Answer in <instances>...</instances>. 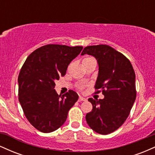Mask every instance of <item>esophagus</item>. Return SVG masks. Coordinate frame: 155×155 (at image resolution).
<instances>
[{
    "label": "esophagus",
    "mask_w": 155,
    "mask_h": 155,
    "mask_svg": "<svg viewBox=\"0 0 155 155\" xmlns=\"http://www.w3.org/2000/svg\"><path fill=\"white\" fill-rule=\"evenodd\" d=\"M87 98L84 97H82V96H80L79 98V102H81V101H86Z\"/></svg>",
    "instance_id": "34e87169"
}]
</instances>
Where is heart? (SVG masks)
Masks as SVG:
<instances>
[{"label": "heart", "mask_w": 155, "mask_h": 155, "mask_svg": "<svg viewBox=\"0 0 155 155\" xmlns=\"http://www.w3.org/2000/svg\"><path fill=\"white\" fill-rule=\"evenodd\" d=\"M81 87H82V86H81Z\"/></svg>", "instance_id": "heart-1"}]
</instances>
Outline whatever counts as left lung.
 I'll list each match as a JSON object with an SVG mask.
<instances>
[{
  "label": "left lung",
  "instance_id": "8db88e82",
  "mask_svg": "<svg viewBox=\"0 0 155 155\" xmlns=\"http://www.w3.org/2000/svg\"><path fill=\"white\" fill-rule=\"evenodd\" d=\"M97 60L99 71L95 92L102 91L104 95V99H88L92 110L86 114V121L96 133L109 134L129 116L136 97V74L130 60L110 46H88L81 52Z\"/></svg>",
  "mask_w": 155,
  "mask_h": 155
}]
</instances>
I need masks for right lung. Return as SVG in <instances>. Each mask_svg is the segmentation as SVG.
<instances>
[{
    "mask_svg": "<svg viewBox=\"0 0 155 155\" xmlns=\"http://www.w3.org/2000/svg\"><path fill=\"white\" fill-rule=\"evenodd\" d=\"M82 49L47 44L33 51L23 64L18 76L19 101L26 118L41 132L51 133L61 127L78 101L79 95L73 90L58 95L54 81L65 75Z\"/></svg>",
    "mask_w": 155,
    "mask_h": 155,
    "instance_id": "right-lung-1",
    "label": "right lung"
}]
</instances>
